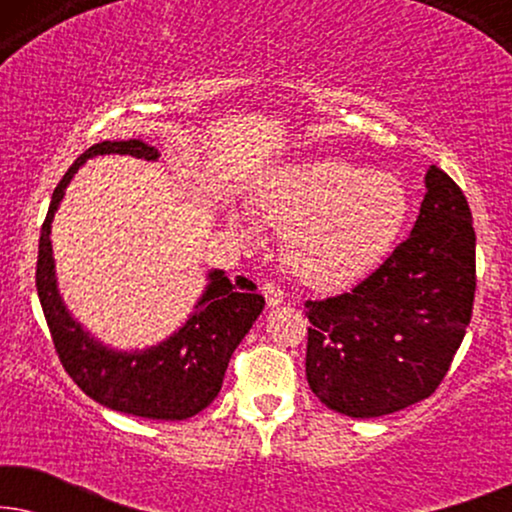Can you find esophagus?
Wrapping results in <instances>:
<instances>
[{"label":"esophagus","instance_id":"34e87169","mask_svg":"<svg viewBox=\"0 0 512 512\" xmlns=\"http://www.w3.org/2000/svg\"><path fill=\"white\" fill-rule=\"evenodd\" d=\"M263 296H265V303H268V307H277L284 303V291L279 289L275 282L263 284Z\"/></svg>","mask_w":512,"mask_h":512}]
</instances>
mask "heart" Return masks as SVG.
Masks as SVG:
<instances>
[{"label": "heart", "mask_w": 512, "mask_h": 512, "mask_svg": "<svg viewBox=\"0 0 512 512\" xmlns=\"http://www.w3.org/2000/svg\"><path fill=\"white\" fill-rule=\"evenodd\" d=\"M270 226L289 236V263L317 291H345L384 263L410 214L408 188L394 174L375 172L340 156L286 165L263 200ZM235 226L256 235L247 212Z\"/></svg>", "instance_id": "heart-1"}]
</instances>
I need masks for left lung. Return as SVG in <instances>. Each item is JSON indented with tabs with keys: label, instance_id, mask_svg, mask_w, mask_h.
I'll return each mask as SVG.
<instances>
[{
	"label": "left lung",
	"instance_id": "obj_1",
	"mask_svg": "<svg viewBox=\"0 0 512 512\" xmlns=\"http://www.w3.org/2000/svg\"><path fill=\"white\" fill-rule=\"evenodd\" d=\"M410 237L349 293L307 300L305 373L340 415L368 419L424 401L471 321L475 230L461 188L431 165Z\"/></svg>",
	"mask_w": 512,
	"mask_h": 512
}]
</instances>
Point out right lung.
<instances>
[{
  "instance_id": "obj_1",
  "label": "right lung",
  "mask_w": 512,
  "mask_h": 512,
  "mask_svg": "<svg viewBox=\"0 0 512 512\" xmlns=\"http://www.w3.org/2000/svg\"><path fill=\"white\" fill-rule=\"evenodd\" d=\"M111 153L144 160L160 158L156 146H149L142 139H123L90 146L74 160L53 191L51 207L41 226L37 293L46 324L51 328L55 352L81 391L104 408L125 415L177 422L198 415L219 396L230 356L263 312L265 298L251 282L249 289L242 291L235 289L240 277L233 284L223 270H209L205 293L170 338L132 352L114 349L93 338L81 321L72 317L60 296L51 223L65 198V188L79 167L90 158Z\"/></svg>"
}]
</instances>
